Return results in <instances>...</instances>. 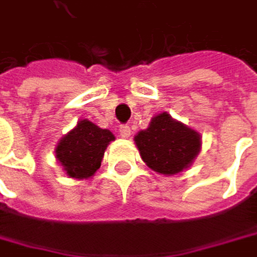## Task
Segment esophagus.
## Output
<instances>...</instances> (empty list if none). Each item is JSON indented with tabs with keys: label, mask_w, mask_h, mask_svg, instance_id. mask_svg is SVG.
I'll list each match as a JSON object with an SVG mask.
<instances>
[{
	"label": "esophagus",
	"mask_w": 257,
	"mask_h": 257,
	"mask_svg": "<svg viewBox=\"0 0 257 257\" xmlns=\"http://www.w3.org/2000/svg\"><path fill=\"white\" fill-rule=\"evenodd\" d=\"M119 134H120V137L128 138L129 135H131V128H129L128 125H122V126L119 128Z\"/></svg>",
	"instance_id": "1"
}]
</instances>
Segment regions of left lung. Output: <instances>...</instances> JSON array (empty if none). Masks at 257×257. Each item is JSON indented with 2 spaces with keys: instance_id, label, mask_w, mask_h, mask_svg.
<instances>
[{
  "instance_id": "1",
  "label": "left lung",
  "mask_w": 257,
  "mask_h": 257,
  "mask_svg": "<svg viewBox=\"0 0 257 257\" xmlns=\"http://www.w3.org/2000/svg\"><path fill=\"white\" fill-rule=\"evenodd\" d=\"M146 165L158 174L176 176L187 170L201 150V134L167 111L152 117L147 129L134 137Z\"/></svg>"
}]
</instances>
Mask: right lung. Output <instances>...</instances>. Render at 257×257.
Listing matches in <instances>:
<instances>
[{"label": "right lung", "instance_id": "add662e5", "mask_svg": "<svg viewBox=\"0 0 257 257\" xmlns=\"http://www.w3.org/2000/svg\"><path fill=\"white\" fill-rule=\"evenodd\" d=\"M111 141H114L111 131L99 128L87 119H80L58 141L55 156L70 179L87 180L101 167L104 152Z\"/></svg>", "mask_w": 257, "mask_h": 257}]
</instances>
